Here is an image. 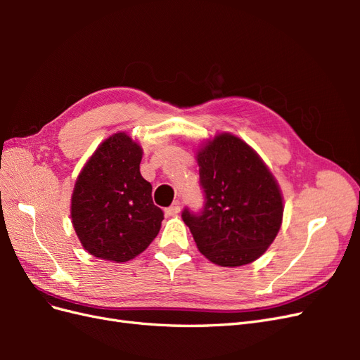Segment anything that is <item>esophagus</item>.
I'll list each match as a JSON object with an SVG mask.
<instances>
[{
    "label": "esophagus",
    "instance_id": "obj_1",
    "mask_svg": "<svg viewBox=\"0 0 360 360\" xmlns=\"http://www.w3.org/2000/svg\"><path fill=\"white\" fill-rule=\"evenodd\" d=\"M180 209H181V202L177 200V201H174L168 209L165 210V213H167V216H176V214H179L180 213Z\"/></svg>",
    "mask_w": 360,
    "mask_h": 360
}]
</instances>
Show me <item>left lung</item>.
<instances>
[{
	"instance_id": "left-lung-1",
	"label": "left lung",
	"mask_w": 360,
	"mask_h": 360,
	"mask_svg": "<svg viewBox=\"0 0 360 360\" xmlns=\"http://www.w3.org/2000/svg\"><path fill=\"white\" fill-rule=\"evenodd\" d=\"M204 205L181 212L200 252L237 267L266 252L281 228V191L255 151L230 134L214 136L197 155Z\"/></svg>"
}]
</instances>
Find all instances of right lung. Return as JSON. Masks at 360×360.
<instances>
[{
	"label": "right lung",
	"instance_id": "add662e5",
	"mask_svg": "<svg viewBox=\"0 0 360 360\" xmlns=\"http://www.w3.org/2000/svg\"><path fill=\"white\" fill-rule=\"evenodd\" d=\"M143 150L120 132L85 163L72 195V222L85 250L124 263L139 255L160 230L163 212L143 179Z\"/></svg>",
	"mask_w": 360,
	"mask_h": 360
}]
</instances>
